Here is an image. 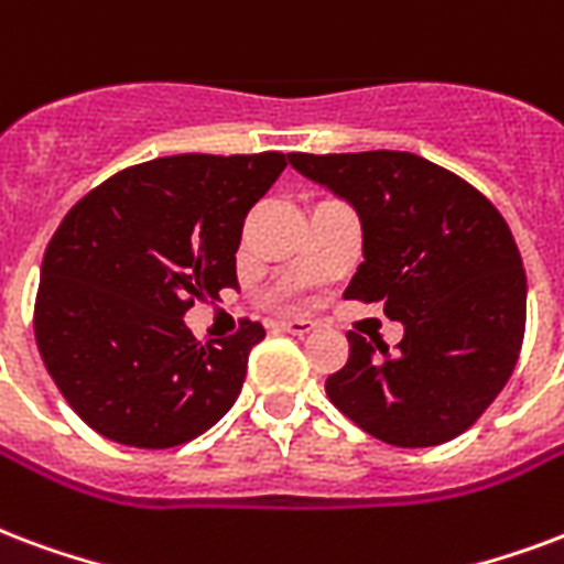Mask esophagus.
<instances>
[{
    "label": "esophagus",
    "mask_w": 564,
    "mask_h": 564,
    "mask_svg": "<svg viewBox=\"0 0 564 564\" xmlns=\"http://www.w3.org/2000/svg\"><path fill=\"white\" fill-rule=\"evenodd\" d=\"M278 328H281V332H290V335L304 337L314 332V323H311V319H304V316H286V319L278 323Z\"/></svg>",
    "instance_id": "obj_1"
}]
</instances>
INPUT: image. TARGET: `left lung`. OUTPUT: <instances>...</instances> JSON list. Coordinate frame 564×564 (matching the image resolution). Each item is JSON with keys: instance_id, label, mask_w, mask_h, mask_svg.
<instances>
[{"instance_id": "left-lung-1", "label": "left lung", "mask_w": 564, "mask_h": 564, "mask_svg": "<svg viewBox=\"0 0 564 564\" xmlns=\"http://www.w3.org/2000/svg\"><path fill=\"white\" fill-rule=\"evenodd\" d=\"M361 220L346 299L386 302L403 323L391 356L349 332L325 394L358 427L398 448L469 431L514 373L527 332V271L514 236L481 191L410 152L290 154Z\"/></svg>"}]
</instances>
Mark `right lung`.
<instances>
[{
	"instance_id": "obj_1",
	"label": "right lung",
	"mask_w": 564,
	"mask_h": 564,
	"mask_svg": "<svg viewBox=\"0 0 564 564\" xmlns=\"http://www.w3.org/2000/svg\"><path fill=\"white\" fill-rule=\"evenodd\" d=\"M286 154H173L89 191L53 232L35 299V340L62 398L91 431L133 448H173L236 403L265 337L241 319L199 344L182 316L236 281L253 203Z\"/></svg>"
}]
</instances>
